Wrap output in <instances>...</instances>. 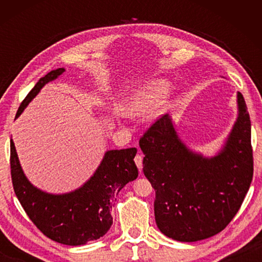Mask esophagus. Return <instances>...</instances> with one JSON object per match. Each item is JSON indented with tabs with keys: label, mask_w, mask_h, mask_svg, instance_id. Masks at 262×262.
I'll list each match as a JSON object with an SVG mask.
<instances>
[{
	"label": "esophagus",
	"mask_w": 262,
	"mask_h": 262,
	"mask_svg": "<svg viewBox=\"0 0 262 262\" xmlns=\"http://www.w3.org/2000/svg\"><path fill=\"white\" fill-rule=\"evenodd\" d=\"M142 161H143V157H142L141 155H136L135 158H134V162L136 164V166L139 167L140 171L142 170V167H143V165H142Z\"/></svg>",
	"instance_id": "1"
}]
</instances>
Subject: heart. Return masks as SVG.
<instances>
[{"instance_id": "1", "label": "heart", "mask_w": 262, "mask_h": 262, "mask_svg": "<svg viewBox=\"0 0 262 262\" xmlns=\"http://www.w3.org/2000/svg\"><path fill=\"white\" fill-rule=\"evenodd\" d=\"M170 90V83L165 79H155L140 86L128 97L122 110L128 114H142L156 107L164 100Z\"/></svg>"}]
</instances>
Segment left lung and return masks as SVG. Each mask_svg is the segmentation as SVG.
<instances>
[{
	"instance_id": "8db88e82",
	"label": "left lung",
	"mask_w": 262,
	"mask_h": 262,
	"mask_svg": "<svg viewBox=\"0 0 262 262\" xmlns=\"http://www.w3.org/2000/svg\"><path fill=\"white\" fill-rule=\"evenodd\" d=\"M237 108L232 129L214 156L188 148L168 114L141 137L143 173L156 192L155 220L166 237L185 243L210 238L241 208L253 177L251 120L241 92Z\"/></svg>"
}]
</instances>
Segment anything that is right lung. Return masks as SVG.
<instances>
[{"label":"right lung","instance_id":"obj_1","mask_svg":"<svg viewBox=\"0 0 262 262\" xmlns=\"http://www.w3.org/2000/svg\"><path fill=\"white\" fill-rule=\"evenodd\" d=\"M64 70L57 68L39 79L21 101L16 119L39 91ZM136 152V148L107 150L94 174L81 187L68 193L53 194L35 187L26 178L11 139L10 167L16 196L35 227L52 241L69 246L97 241L113 224L111 209L118 193L139 176L134 162Z\"/></svg>","mask_w":262,"mask_h":262}]
</instances>
